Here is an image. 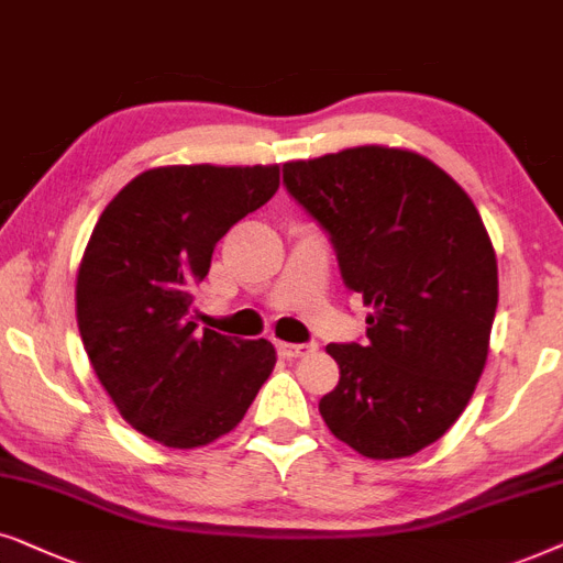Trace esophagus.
<instances>
[{"label": "esophagus", "mask_w": 563, "mask_h": 563, "mask_svg": "<svg viewBox=\"0 0 563 563\" xmlns=\"http://www.w3.org/2000/svg\"><path fill=\"white\" fill-rule=\"evenodd\" d=\"M317 350V344H296V342H277V352H280L283 357L294 360V357H303L309 355V352Z\"/></svg>", "instance_id": "esophagus-1"}]
</instances>
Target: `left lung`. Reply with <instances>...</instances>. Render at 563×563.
<instances>
[{
    "mask_svg": "<svg viewBox=\"0 0 563 563\" xmlns=\"http://www.w3.org/2000/svg\"><path fill=\"white\" fill-rule=\"evenodd\" d=\"M283 185L373 309L363 344H327L340 384L321 417L368 459L415 455L461 417L489 352L499 280L482 216L451 175L407 148L288 162Z\"/></svg>",
    "mask_w": 563,
    "mask_h": 563,
    "instance_id": "8db88e82",
    "label": "left lung"
}]
</instances>
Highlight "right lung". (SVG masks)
I'll return each mask as SVG.
<instances>
[{
    "mask_svg": "<svg viewBox=\"0 0 563 563\" xmlns=\"http://www.w3.org/2000/svg\"><path fill=\"white\" fill-rule=\"evenodd\" d=\"M280 167L141 172L104 208L77 275L89 363L120 417L167 448L234 430L275 368L267 340L198 332L192 290L219 239L273 198Z\"/></svg>",
    "mask_w": 563,
    "mask_h": 563,
    "instance_id": "add662e5",
    "label": "right lung"
}]
</instances>
